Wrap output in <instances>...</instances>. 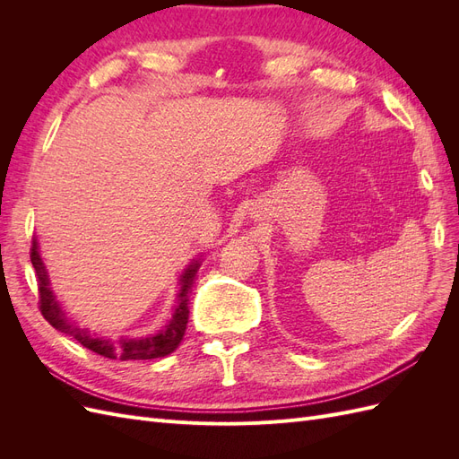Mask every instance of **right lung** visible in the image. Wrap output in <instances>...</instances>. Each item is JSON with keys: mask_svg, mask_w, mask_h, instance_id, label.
<instances>
[{"mask_svg": "<svg viewBox=\"0 0 459 459\" xmlns=\"http://www.w3.org/2000/svg\"><path fill=\"white\" fill-rule=\"evenodd\" d=\"M30 260L32 266L38 275V289H39V310L48 322L61 333H66L73 339H76L82 346L86 349L101 354L110 359H152V358H162L172 354L179 342H182L187 327V317H189V290L195 281V275L201 268L203 256L193 260L189 266L179 275V290L176 299V308L172 314V319L166 324L155 335L147 337H120L118 341H110L105 337H95L84 327L73 324L71 319L66 317L65 310L51 290L49 275L46 270V264L39 256V243L38 239H32L30 248Z\"/></svg>", "mask_w": 459, "mask_h": 459, "instance_id": "1", "label": "right lung"}]
</instances>
